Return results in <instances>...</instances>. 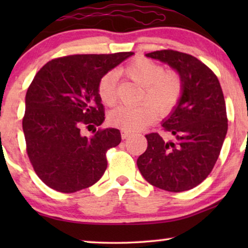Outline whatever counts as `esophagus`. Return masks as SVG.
<instances>
[{
  "mask_svg": "<svg viewBox=\"0 0 248 248\" xmlns=\"http://www.w3.org/2000/svg\"><path fill=\"white\" fill-rule=\"evenodd\" d=\"M121 134H122V139H123V140H125V139H127L128 137H130L131 135V131H126V130H122V132H121Z\"/></svg>",
  "mask_w": 248,
  "mask_h": 248,
  "instance_id": "34e87169",
  "label": "esophagus"
}]
</instances>
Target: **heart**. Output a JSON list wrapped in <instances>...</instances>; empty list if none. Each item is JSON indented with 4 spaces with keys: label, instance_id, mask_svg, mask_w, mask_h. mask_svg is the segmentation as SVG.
Returning a JSON list of instances; mask_svg holds the SVG:
<instances>
[{
    "label": "heart",
    "instance_id": "heart-1",
    "mask_svg": "<svg viewBox=\"0 0 248 248\" xmlns=\"http://www.w3.org/2000/svg\"><path fill=\"white\" fill-rule=\"evenodd\" d=\"M132 81L143 87L140 100L134 107L120 106L108 115L113 126L126 131L143 128L155 121V111L166 115L177 106L184 93V80L178 71H165L164 66L154 61L139 57L131 61L120 71ZM117 73L109 71L98 82V96L107 106L116 103Z\"/></svg>",
    "mask_w": 248,
    "mask_h": 248
}]
</instances>
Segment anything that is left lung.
I'll list each match as a JSON object with an SVG mask.
<instances>
[{
  "label": "left lung",
  "instance_id": "obj_1",
  "mask_svg": "<svg viewBox=\"0 0 248 248\" xmlns=\"http://www.w3.org/2000/svg\"><path fill=\"white\" fill-rule=\"evenodd\" d=\"M148 57L174 67L184 80L177 107L159 133L145 135L148 148L139 157V170L155 187L169 192L191 189L215 167L228 130L226 103L215 72L196 57L172 49L148 53Z\"/></svg>",
  "mask_w": 248,
  "mask_h": 248
}]
</instances>
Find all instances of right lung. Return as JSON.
<instances>
[{"label":"right lung","mask_w":248,"mask_h":248,"mask_svg":"<svg viewBox=\"0 0 248 248\" xmlns=\"http://www.w3.org/2000/svg\"><path fill=\"white\" fill-rule=\"evenodd\" d=\"M133 52L57 57L36 73L27 90L22 128L26 150L37 176L50 188L74 193L93 185L107 168L106 154L121 143L117 128L100 126L105 108L98 82Z\"/></svg>","instance_id":"add662e5"}]
</instances>
